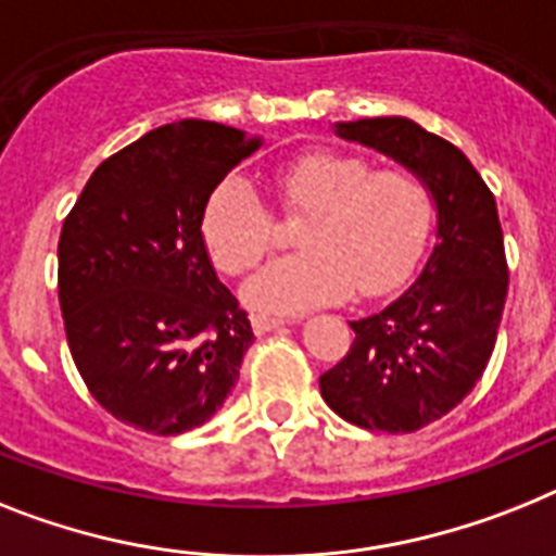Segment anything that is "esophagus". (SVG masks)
Returning a JSON list of instances; mask_svg holds the SVG:
<instances>
[{
	"label": "esophagus",
	"instance_id": "34e87169",
	"mask_svg": "<svg viewBox=\"0 0 556 556\" xmlns=\"http://www.w3.org/2000/svg\"><path fill=\"white\" fill-rule=\"evenodd\" d=\"M250 324H252V332L264 334V332H273V329L281 327L283 318H275V315H267V312H252Z\"/></svg>",
	"mask_w": 556,
	"mask_h": 556
}]
</instances>
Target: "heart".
<instances>
[{
    "label": "heart",
    "mask_w": 556,
    "mask_h": 556,
    "mask_svg": "<svg viewBox=\"0 0 556 556\" xmlns=\"http://www.w3.org/2000/svg\"><path fill=\"white\" fill-rule=\"evenodd\" d=\"M273 195L295 229V255L273 261L247 287L267 312H306L357 295H383L412 273L432 229V192L415 169L375 167L361 153L309 150L273 173ZM201 238L224 275H247L278 241L275 215L244 178L210 192Z\"/></svg>",
    "instance_id": "heart-1"
}]
</instances>
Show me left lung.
Instances as JSON below:
<instances>
[{
    "mask_svg": "<svg viewBox=\"0 0 556 556\" xmlns=\"http://www.w3.org/2000/svg\"><path fill=\"white\" fill-rule=\"evenodd\" d=\"M338 136L375 147L424 178L438 204V244L394 304L352 320L350 352L320 375L329 409L369 432L434 424L477 387L508 292L497 204L471 162L409 118L341 122Z\"/></svg>",
    "mask_w": 556,
    "mask_h": 556,
    "instance_id": "1",
    "label": "left lung"
}]
</instances>
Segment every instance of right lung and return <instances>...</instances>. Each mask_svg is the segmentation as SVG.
Wrapping results in <instances>:
<instances>
[{
	"label": "right lung",
	"instance_id": "1",
	"mask_svg": "<svg viewBox=\"0 0 556 556\" xmlns=\"http://www.w3.org/2000/svg\"><path fill=\"white\" fill-rule=\"evenodd\" d=\"M236 127L187 118L104 159L59 236V306L73 364L104 412L181 434L222 409L252 327L218 281L201 215L258 150Z\"/></svg>",
	"mask_w": 556,
	"mask_h": 556
}]
</instances>
